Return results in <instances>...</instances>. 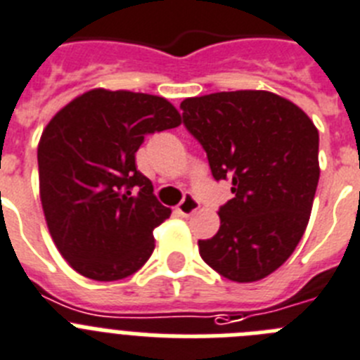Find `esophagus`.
<instances>
[{"label":"esophagus","instance_id":"obj_1","mask_svg":"<svg viewBox=\"0 0 360 360\" xmlns=\"http://www.w3.org/2000/svg\"><path fill=\"white\" fill-rule=\"evenodd\" d=\"M177 214H181L183 217H190V215H193L195 212L199 210V201L193 195H190V193H186L183 198V201L177 205Z\"/></svg>","mask_w":360,"mask_h":360}]
</instances>
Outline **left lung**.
Segmentation results:
<instances>
[{"mask_svg": "<svg viewBox=\"0 0 360 360\" xmlns=\"http://www.w3.org/2000/svg\"><path fill=\"white\" fill-rule=\"evenodd\" d=\"M183 124L205 148L215 181H232L221 226L199 240L208 266L236 283L275 271L299 245L319 183V132L304 112L266 90L181 103Z\"/></svg>", "mask_w": 360, "mask_h": 360, "instance_id": "obj_1", "label": "left lung"}]
</instances>
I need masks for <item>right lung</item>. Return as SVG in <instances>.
<instances>
[{"label":"right lung","mask_w":360,"mask_h":360,"mask_svg":"<svg viewBox=\"0 0 360 360\" xmlns=\"http://www.w3.org/2000/svg\"><path fill=\"white\" fill-rule=\"evenodd\" d=\"M181 124L165 98L94 89L50 120L37 146L39 195L59 254L77 274L117 281L154 252V228L170 208L136 167L148 134Z\"/></svg>","instance_id":"1"}]
</instances>
